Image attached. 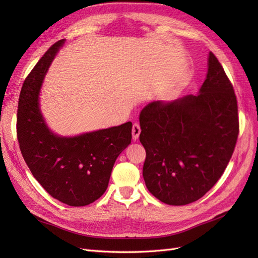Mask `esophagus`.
<instances>
[{
    "label": "esophagus",
    "instance_id": "1",
    "mask_svg": "<svg viewBox=\"0 0 258 258\" xmlns=\"http://www.w3.org/2000/svg\"><path fill=\"white\" fill-rule=\"evenodd\" d=\"M140 134H141V128H140V124L136 122L134 123V126H132V139L136 141V140L139 139Z\"/></svg>",
    "mask_w": 258,
    "mask_h": 258
}]
</instances>
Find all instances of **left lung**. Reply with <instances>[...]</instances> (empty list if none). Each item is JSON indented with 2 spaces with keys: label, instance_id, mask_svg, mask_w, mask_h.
<instances>
[{
  "label": "left lung",
  "instance_id": "1",
  "mask_svg": "<svg viewBox=\"0 0 258 258\" xmlns=\"http://www.w3.org/2000/svg\"><path fill=\"white\" fill-rule=\"evenodd\" d=\"M140 142L146 151L143 177L163 204L185 206L200 199L222 176L239 134L235 91L212 52L197 95L145 105Z\"/></svg>",
  "mask_w": 258,
  "mask_h": 258
}]
</instances>
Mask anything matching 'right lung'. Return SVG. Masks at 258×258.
Segmentation results:
<instances>
[{
    "instance_id": "right-lung-1",
    "label": "right lung",
    "mask_w": 258,
    "mask_h": 258,
    "mask_svg": "<svg viewBox=\"0 0 258 258\" xmlns=\"http://www.w3.org/2000/svg\"><path fill=\"white\" fill-rule=\"evenodd\" d=\"M66 40L53 44L28 75L19 96L17 137L31 173L51 197L71 207L105 192L117 157L131 143V121L73 137L54 134L41 111L45 76Z\"/></svg>"
}]
</instances>
